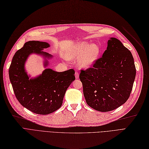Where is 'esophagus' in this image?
I'll return each instance as SVG.
<instances>
[{"instance_id":"34e87169","label":"esophagus","mask_w":149,"mask_h":149,"mask_svg":"<svg viewBox=\"0 0 149 149\" xmlns=\"http://www.w3.org/2000/svg\"><path fill=\"white\" fill-rule=\"evenodd\" d=\"M75 77L76 79H79V74L78 73V72H75Z\"/></svg>"}]
</instances>
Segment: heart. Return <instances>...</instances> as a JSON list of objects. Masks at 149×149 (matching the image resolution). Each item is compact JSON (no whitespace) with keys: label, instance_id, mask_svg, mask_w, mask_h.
<instances>
[{"label":"heart","instance_id":"b5f03b06","mask_svg":"<svg viewBox=\"0 0 149 149\" xmlns=\"http://www.w3.org/2000/svg\"><path fill=\"white\" fill-rule=\"evenodd\" d=\"M100 47L95 44H89L88 42L81 41L77 43L69 50L66 57L68 59L78 60V64L81 68L88 69L93 66L100 54Z\"/></svg>","mask_w":149,"mask_h":149}]
</instances>
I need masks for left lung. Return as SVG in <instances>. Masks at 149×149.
<instances>
[{
	"mask_svg": "<svg viewBox=\"0 0 149 149\" xmlns=\"http://www.w3.org/2000/svg\"><path fill=\"white\" fill-rule=\"evenodd\" d=\"M136 70L131 51L115 38L108 41L102 57L79 75L86 102L101 112L112 111L128 100Z\"/></svg>",
	"mask_w": 149,
	"mask_h": 149,
	"instance_id": "obj_1",
	"label": "left lung"
}]
</instances>
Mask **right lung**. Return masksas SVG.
Here are the masks:
<instances>
[{"mask_svg": "<svg viewBox=\"0 0 149 149\" xmlns=\"http://www.w3.org/2000/svg\"><path fill=\"white\" fill-rule=\"evenodd\" d=\"M50 46L46 42L30 41L25 42L13 56L8 74L14 93L23 107L39 114H48L58 109L67 89L75 80V71L69 69L64 72L45 69L41 74L30 78L25 68V62L31 54H37L45 59L52 56L44 52ZM44 66L49 64L45 60Z\"/></svg>", "mask_w": 149, "mask_h": 149, "instance_id": "add662e5", "label": "right lung"}]
</instances>
